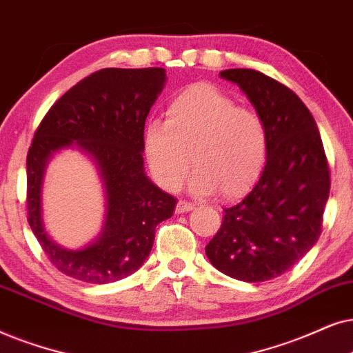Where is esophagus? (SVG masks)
<instances>
[{"label":"esophagus","instance_id":"obj_1","mask_svg":"<svg viewBox=\"0 0 353 353\" xmlns=\"http://www.w3.org/2000/svg\"><path fill=\"white\" fill-rule=\"evenodd\" d=\"M194 208H195V206L189 203V201L179 200V201H177V205H176V213L182 214V213H187V211H192Z\"/></svg>","mask_w":353,"mask_h":353}]
</instances>
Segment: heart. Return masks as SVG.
<instances>
[{
	"mask_svg": "<svg viewBox=\"0 0 353 353\" xmlns=\"http://www.w3.org/2000/svg\"><path fill=\"white\" fill-rule=\"evenodd\" d=\"M143 148L159 185L177 190L192 164L195 194L234 199L260 179L270 153V132L260 112L237 106L211 83H194L169 103L164 122L145 128Z\"/></svg>",
	"mask_w": 353,
	"mask_h": 353,
	"instance_id": "obj_1",
	"label": "heart"
}]
</instances>
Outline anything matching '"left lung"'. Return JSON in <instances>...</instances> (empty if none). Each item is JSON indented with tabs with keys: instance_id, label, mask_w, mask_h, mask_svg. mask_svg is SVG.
<instances>
[{
	"instance_id": "left-lung-1",
	"label": "left lung",
	"mask_w": 353,
	"mask_h": 353,
	"mask_svg": "<svg viewBox=\"0 0 353 353\" xmlns=\"http://www.w3.org/2000/svg\"><path fill=\"white\" fill-rule=\"evenodd\" d=\"M270 132L266 166L241 203L224 210L205 247L211 265L245 283L278 278L307 255L323 229L331 171L314 117L289 87L253 69H228Z\"/></svg>"
}]
</instances>
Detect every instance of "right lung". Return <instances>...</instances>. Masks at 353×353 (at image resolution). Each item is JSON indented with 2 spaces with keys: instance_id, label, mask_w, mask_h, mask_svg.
Here are the masks:
<instances>
[{
  "instance_id": "1",
  "label": "right lung",
  "mask_w": 353,
  "mask_h": 353,
  "mask_svg": "<svg viewBox=\"0 0 353 353\" xmlns=\"http://www.w3.org/2000/svg\"><path fill=\"white\" fill-rule=\"evenodd\" d=\"M163 68L97 70L69 88L35 130L27 153V221L48 260L70 278L108 284L128 278L147 260L154 231L171 218L176 199L145 176L143 130L161 92ZM77 144L96 159L108 194L105 232L83 251H64L41 224L44 164L56 149Z\"/></svg>"
}]
</instances>
